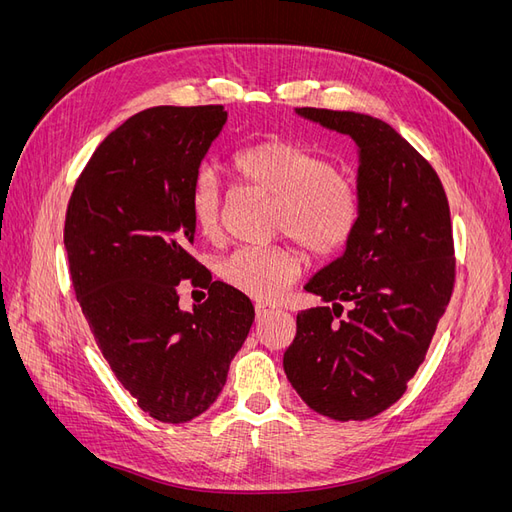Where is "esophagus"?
Here are the masks:
<instances>
[{
  "label": "esophagus",
  "instance_id": "obj_1",
  "mask_svg": "<svg viewBox=\"0 0 512 512\" xmlns=\"http://www.w3.org/2000/svg\"><path fill=\"white\" fill-rule=\"evenodd\" d=\"M269 314H273V307L267 303H256V320L267 318Z\"/></svg>",
  "mask_w": 512,
  "mask_h": 512
}]
</instances>
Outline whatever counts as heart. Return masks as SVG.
I'll return each mask as SVG.
<instances>
[{
    "label": "heart",
    "mask_w": 512,
    "mask_h": 512,
    "mask_svg": "<svg viewBox=\"0 0 512 512\" xmlns=\"http://www.w3.org/2000/svg\"><path fill=\"white\" fill-rule=\"evenodd\" d=\"M228 168L243 188L273 200L271 228L286 235L314 260H327L350 243L361 220L354 181L316 151L286 138H267L239 149ZM188 205L200 237L224 239L226 200L218 181L200 173ZM222 282L245 297L271 303L299 280L301 256L288 245L243 247L218 267Z\"/></svg>",
    "instance_id": "b5f03b06"
}]
</instances>
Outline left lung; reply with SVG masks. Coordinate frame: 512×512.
I'll use <instances>...</instances> for the list:
<instances>
[{"label":"left lung","mask_w":512,"mask_h":512,"mask_svg":"<svg viewBox=\"0 0 512 512\" xmlns=\"http://www.w3.org/2000/svg\"><path fill=\"white\" fill-rule=\"evenodd\" d=\"M297 113L359 147L361 220L344 256L307 282L333 307L297 314L284 371L314 412L367 421L406 393L451 301V211L436 170L389 123L312 106ZM344 302L349 316L333 323Z\"/></svg>","instance_id":"left-lung-1"}]
</instances>
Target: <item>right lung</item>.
<instances>
[{
  "mask_svg": "<svg viewBox=\"0 0 512 512\" xmlns=\"http://www.w3.org/2000/svg\"><path fill=\"white\" fill-rule=\"evenodd\" d=\"M224 123L220 104L132 115L89 158L66 211L76 301L117 380L162 423L218 399L254 322L252 301L190 254V185ZM183 279L210 290L192 313L178 309Z\"/></svg>",
  "mask_w": 512,
  "mask_h": 512,
  "instance_id": "add662e5",
  "label": "right lung"
}]
</instances>
